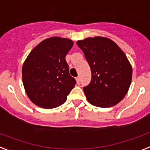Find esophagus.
Masks as SVG:
<instances>
[{
	"label": "esophagus",
	"mask_w": 150,
	"mask_h": 150,
	"mask_svg": "<svg viewBox=\"0 0 150 150\" xmlns=\"http://www.w3.org/2000/svg\"><path fill=\"white\" fill-rule=\"evenodd\" d=\"M76 81H77V83H78V84H79V83H80L81 80H80V78H79V77H77V78H76Z\"/></svg>",
	"instance_id": "esophagus-1"
}]
</instances>
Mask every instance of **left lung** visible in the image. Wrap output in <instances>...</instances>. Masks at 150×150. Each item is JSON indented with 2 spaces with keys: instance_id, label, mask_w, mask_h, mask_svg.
Listing matches in <instances>:
<instances>
[{
  "instance_id": "1",
  "label": "left lung",
  "mask_w": 150,
  "mask_h": 150,
  "mask_svg": "<svg viewBox=\"0 0 150 150\" xmlns=\"http://www.w3.org/2000/svg\"><path fill=\"white\" fill-rule=\"evenodd\" d=\"M91 70L90 84L83 88L88 102L97 107L116 105L125 97L132 79V67L121 48L107 38L77 41Z\"/></svg>"
}]
</instances>
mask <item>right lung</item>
Instances as JSON below:
<instances>
[{
  "label": "right lung",
  "instance_id": "1",
  "mask_svg": "<svg viewBox=\"0 0 150 150\" xmlns=\"http://www.w3.org/2000/svg\"><path fill=\"white\" fill-rule=\"evenodd\" d=\"M73 46L68 38L52 37L38 44L23 63L25 91L37 106L53 109L66 102L76 81L69 75L66 54Z\"/></svg>",
  "mask_w": 150,
  "mask_h": 150
}]
</instances>
